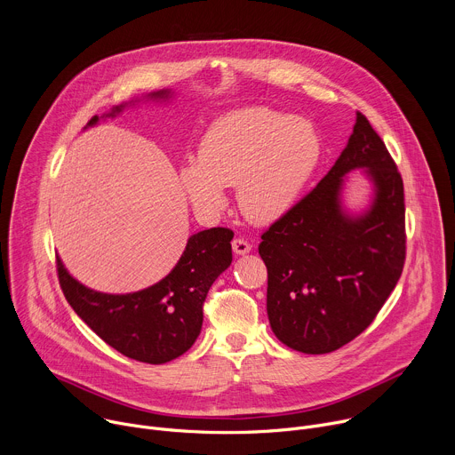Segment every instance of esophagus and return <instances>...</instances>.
Instances as JSON below:
<instances>
[{"label":"esophagus","instance_id":"obj_1","mask_svg":"<svg viewBox=\"0 0 455 455\" xmlns=\"http://www.w3.org/2000/svg\"><path fill=\"white\" fill-rule=\"evenodd\" d=\"M232 250H234V253H237V255H244V253H248V251L251 250V244H250L248 241L237 237V239L232 241Z\"/></svg>","mask_w":455,"mask_h":455}]
</instances>
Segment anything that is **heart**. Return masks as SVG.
<instances>
[{
    "label": "heart",
    "instance_id": "1",
    "mask_svg": "<svg viewBox=\"0 0 455 455\" xmlns=\"http://www.w3.org/2000/svg\"><path fill=\"white\" fill-rule=\"evenodd\" d=\"M320 158V137L302 116L244 108L216 118L200 140L198 158L180 167V185L200 212L225 205L237 185L243 214L259 225L281 220L297 204Z\"/></svg>",
    "mask_w": 455,
    "mask_h": 455
}]
</instances>
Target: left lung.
Returning a JSON list of instances; mask_svg holds the SVG:
<instances>
[{"label":"left lung","instance_id":"obj_1","mask_svg":"<svg viewBox=\"0 0 455 455\" xmlns=\"http://www.w3.org/2000/svg\"><path fill=\"white\" fill-rule=\"evenodd\" d=\"M353 170L371 185L358 213L343 204ZM261 239L268 320L284 346L331 353L374 320L403 270L405 204L396 164L362 113L330 172Z\"/></svg>","mask_w":455,"mask_h":455}]
</instances>
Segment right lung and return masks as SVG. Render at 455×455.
Returning a JSON list of instances; mask_svg holds the SVG:
<instances>
[{
	"instance_id": "right-lung-1",
	"label": "right lung",
	"mask_w": 455,
	"mask_h": 455,
	"mask_svg": "<svg viewBox=\"0 0 455 455\" xmlns=\"http://www.w3.org/2000/svg\"><path fill=\"white\" fill-rule=\"evenodd\" d=\"M171 90L113 106L93 116L88 127L120 115L140 100L167 102ZM234 232L209 228L192 234L174 268L156 284L133 293H102L79 283L57 255V274L64 297L74 311L113 349L146 363H165L196 342L204 323V300L214 281L232 263Z\"/></svg>"
}]
</instances>
